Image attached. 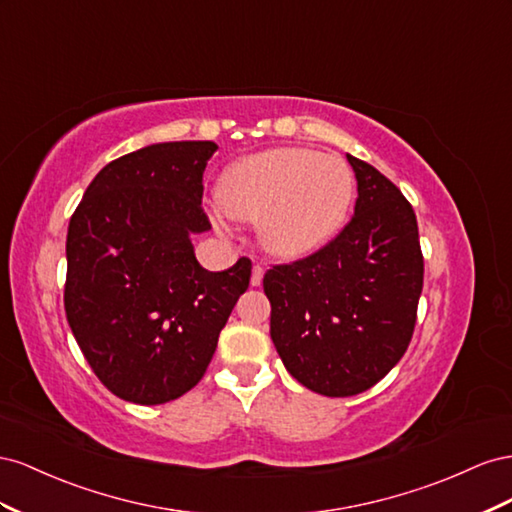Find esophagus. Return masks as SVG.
<instances>
[{"label":"esophagus","mask_w":512,"mask_h":512,"mask_svg":"<svg viewBox=\"0 0 512 512\" xmlns=\"http://www.w3.org/2000/svg\"><path fill=\"white\" fill-rule=\"evenodd\" d=\"M264 266H253V274H251V285L253 287H259L261 285V281H264Z\"/></svg>","instance_id":"esophagus-1"}]
</instances>
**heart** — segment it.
I'll return each mask as SVG.
<instances>
[{
  "label": "heart",
  "mask_w": 512,
  "mask_h": 512,
  "mask_svg": "<svg viewBox=\"0 0 512 512\" xmlns=\"http://www.w3.org/2000/svg\"><path fill=\"white\" fill-rule=\"evenodd\" d=\"M354 171L337 154L309 148H270L238 158L218 182L223 210L259 223V240L281 259H302L326 246L354 201ZM223 231V216H216Z\"/></svg>",
  "instance_id": "b5f03b06"
}]
</instances>
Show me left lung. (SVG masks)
I'll list each match as a JSON object with an SVG mask.
<instances>
[{"label":"left lung","instance_id":"obj_1","mask_svg":"<svg viewBox=\"0 0 512 512\" xmlns=\"http://www.w3.org/2000/svg\"><path fill=\"white\" fill-rule=\"evenodd\" d=\"M347 160L358 182L352 221L315 255L264 276L276 352L326 397L369 390L401 360L425 272L410 201L369 163Z\"/></svg>","mask_w":512,"mask_h":512}]
</instances>
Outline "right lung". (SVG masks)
Returning a JSON list of instances; mask_svg holds the SVG:
<instances>
[{
  "instance_id": "1",
  "label": "right lung",
  "mask_w": 512,
  "mask_h": 512,
  "mask_svg": "<svg viewBox=\"0 0 512 512\" xmlns=\"http://www.w3.org/2000/svg\"><path fill=\"white\" fill-rule=\"evenodd\" d=\"M214 141H167L98 171L66 238L64 306L92 371L115 397L160 405L197 386L251 279V259L208 272L193 236Z\"/></svg>"
}]
</instances>
